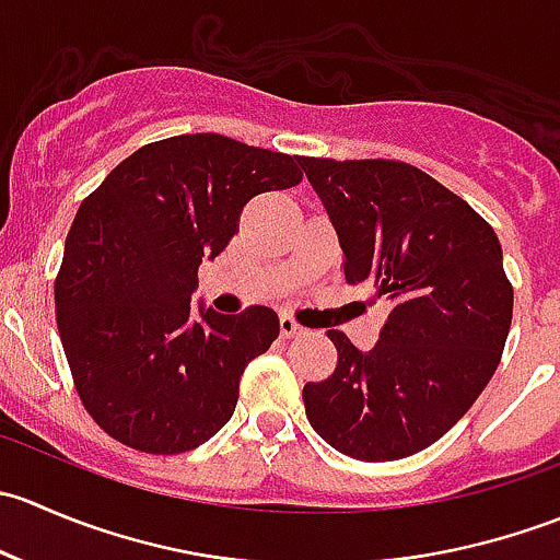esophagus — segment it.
Segmentation results:
<instances>
[{"label":"esophagus","instance_id":"obj_1","mask_svg":"<svg viewBox=\"0 0 560 560\" xmlns=\"http://www.w3.org/2000/svg\"><path fill=\"white\" fill-rule=\"evenodd\" d=\"M279 330H281V336H284V338H295V336H303V332H306L301 325H298L295 319H292L290 314L279 316Z\"/></svg>","mask_w":560,"mask_h":560}]
</instances>
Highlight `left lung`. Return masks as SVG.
Here are the masks:
<instances>
[{
    "label": "left lung",
    "mask_w": 560,
    "mask_h": 560,
    "mask_svg": "<svg viewBox=\"0 0 560 560\" xmlns=\"http://www.w3.org/2000/svg\"><path fill=\"white\" fill-rule=\"evenodd\" d=\"M301 167L343 252L349 284L389 301L371 352L341 330L336 371L303 387L312 428L354 460L431 447L495 374L512 325V284L493 228L428 173L395 160Z\"/></svg>",
    "instance_id": "1"
}]
</instances>
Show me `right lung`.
Instances as JSON below:
<instances>
[{"mask_svg":"<svg viewBox=\"0 0 560 560\" xmlns=\"http://www.w3.org/2000/svg\"><path fill=\"white\" fill-rule=\"evenodd\" d=\"M298 165L224 135H178L135 151L81 202L56 276V325L107 436L178 455L228 425L279 316L268 306L191 316L197 268L224 252L254 195L301 184Z\"/></svg>","mask_w":560,"mask_h":560,"instance_id":"add662e5","label":"right lung"}]
</instances>
